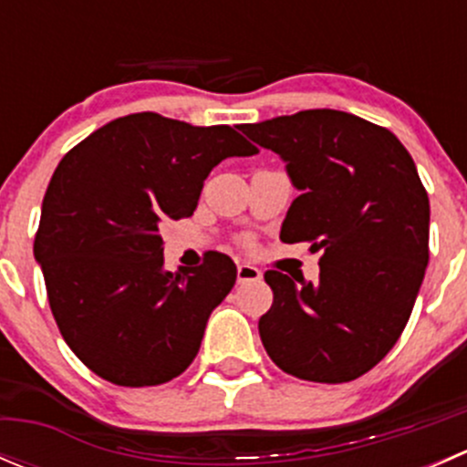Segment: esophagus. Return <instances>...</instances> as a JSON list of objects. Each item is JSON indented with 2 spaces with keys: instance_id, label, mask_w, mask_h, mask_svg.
<instances>
[{
  "instance_id": "esophagus-1",
  "label": "esophagus",
  "mask_w": 467,
  "mask_h": 467,
  "mask_svg": "<svg viewBox=\"0 0 467 467\" xmlns=\"http://www.w3.org/2000/svg\"><path fill=\"white\" fill-rule=\"evenodd\" d=\"M262 280V271L253 264H239L237 266V282L244 285V282H257Z\"/></svg>"
}]
</instances>
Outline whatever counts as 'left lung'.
I'll list each match as a JSON object with an SVG mask.
<instances>
[{
  "label": "left lung",
  "mask_w": 467,
  "mask_h": 467,
  "mask_svg": "<svg viewBox=\"0 0 467 467\" xmlns=\"http://www.w3.org/2000/svg\"><path fill=\"white\" fill-rule=\"evenodd\" d=\"M239 129L275 150L300 190L282 242L323 251L317 285L264 273V348L298 379L361 378L402 334L430 262V199L413 158L384 126L329 108Z\"/></svg>",
  "instance_id": "obj_1"
}]
</instances>
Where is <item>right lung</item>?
<instances>
[{"label":"right lung","instance_id":"obj_1","mask_svg":"<svg viewBox=\"0 0 467 467\" xmlns=\"http://www.w3.org/2000/svg\"><path fill=\"white\" fill-rule=\"evenodd\" d=\"M255 153L230 126L135 112L60 160L33 255L65 343L92 373L140 389L178 378L194 361L237 266L212 251L201 266L164 271L160 228L194 214L221 160Z\"/></svg>","mask_w":467,"mask_h":467}]
</instances>
